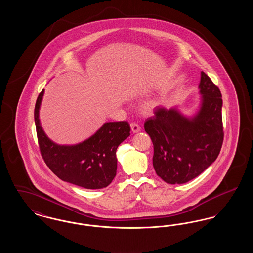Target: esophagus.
Here are the masks:
<instances>
[{
	"mask_svg": "<svg viewBox=\"0 0 253 253\" xmlns=\"http://www.w3.org/2000/svg\"><path fill=\"white\" fill-rule=\"evenodd\" d=\"M131 129H132V132H140V130H141V127L137 124V123H135V122H132L131 123Z\"/></svg>",
	"mask_w": 253,
	"mask_h": 253,
	"instance_id": "esophagus-1",
	"label": "esophagus"
}]
</instances>
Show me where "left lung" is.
Listing matches in <instances>:
<instances>
[{
    "mask_svg": "<svg viewBox=\"0 0 253 253\" xmlns=\"http://www.w3.org/2000/svg\"><path fill=\"white\" fill-rule=\"evenodd\" d=\"M201 107L189 119L175 108L157 107L145 121L154 144L153 165L169 184H183L201 174L216 159L224 140L222 95L210 77L201 72Z\"/></svg>",
    "mask_w": 253,
    "mask_h": 253,
    "instance_id": "1",
    "label": "left lung"
}]
</instances>
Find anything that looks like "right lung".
<instances>
[{"label":"right lung","instance_id":"obj_1","mask_svg":"<svg viewBox=\"0 0 253 253\" xmlns=\"http://www.w3.org/2000/svg\"><path fill=\"white\" fill-rule=\"evenodd\" d=\"M43 93L44 90L37 98L34 119L41 155L46 165L65 182L91 190L107 187L117 174V149L130 135L129 123L106 122L80 144H56L46 136L39 120Z\"/></svg>","mask_w":253,"mask_h":253}]
</instances>
